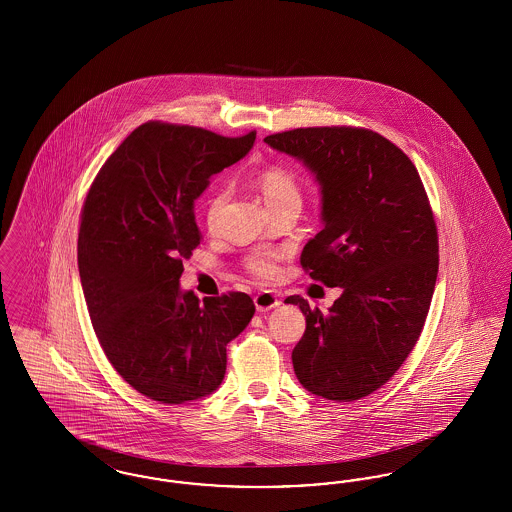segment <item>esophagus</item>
Wrapping results in <instances>:
<instances>
[{"label": "esophagus", "mask_w": 512, "mask_h": 512, "mask_svg": "<svg viewBox=\"0 0 512 512\" xmlns=\"http://www.w3.org/2000/svg\"><path fill=\"white\" fill-rule=\"evenodd\" d=\"M253 301H255V307H257V311H259V313H267L270 309H274V307H278V305H280L278 295L272 292L257 293Z\"/></svg>", "instance_id": "34e87169"}]
</instances>
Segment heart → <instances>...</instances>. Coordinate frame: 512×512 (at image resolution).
<instances>
[{"label": "heart", "mask_w": 512, "mask_h": 512, "mask_svg": "<svg viewBox=\"0 0 512 512\" xmlns=\"http://www.w3.org/2000/svg\"><path fill=\"white\" fill-rule=\"evenodd\" d=\"M255 182H257V188L263 195L268 209H274V207H280V205L292 203V201H301L299 184L292 172L284 167H268L265 171L257 174ZM226 197H228L226 188H217L215 194L209 197L207 211H205V219H207L209 228L217 226V220H219L220 211L226 203ZM278 259H280V255L274 251H255L253 255L247 257L245 268L257 278H272L276 274Z\"/></svg>", "instance_id": "obj_1"}]
</instances>
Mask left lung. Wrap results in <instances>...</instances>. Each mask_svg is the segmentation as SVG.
I'll list each match as a JSON object with an SVG mask.
<instances>
[{
	"instance_id": "left-lung-1",
	"label": "left lung",
	"mask_w": 512,
	"mask_h": 512,
	"mask_svg": "<svg viewBox=\"0 0 512 512\" xmlns=\"http://www.w3.org/2000/svg\"><path fill=\"white\" fill-rule=\"evenodd\" d=\"M265 142L317 176L324 228L303 247L301 267L343 292L328 315L301 295L286 299L307 320L295 376L324 399H361L405 363L430 309L439 245L424 184L413 161L368 128H295Z\"/></svg>"
}]
</instances>
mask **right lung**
Returning <instances> with one entry per match:
<instances>
[{
  "label": "right lung",
  "mask_w": 512,
  "mask_h": 512,
  "mask_svg": "<svg viewBox=\"0 0 512 512\" xmlns=\"http://www.w3.org/2000/svg\"><path fill=\"white\" fill-rule=\"evenodd\" d=\"M253 142L255 132L224 138L149 121L105 161L86 195L78 270L88 313L109 363L153 401L180 405L217 390L226 345L255 313L247 293L199 303L180 290L182 261L201 242L194 201Z\"/></svg>",
  "instance_id": "add662e5"
}]
</instances>
